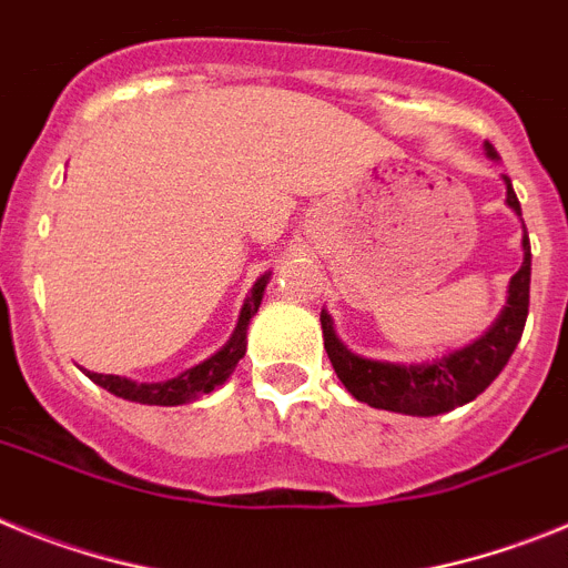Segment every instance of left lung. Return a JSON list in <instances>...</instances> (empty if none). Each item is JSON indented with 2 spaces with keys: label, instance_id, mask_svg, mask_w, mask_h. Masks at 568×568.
I'll return each mask as SVG.
<instances>
[{
  "label": "left lung",
  "instance_id": "left-lung-1",
  "mask_svg": "<svg viewBox=\"0 0 568 568\" xmlns=\"http://www.w3.org/2000/svg\"><path fill=\"white\" fill-rule=\"evenodd\" d=\"M486 155L498 162L489 142L484 144ZM506 204L520 215V202L511 190L509 175H504ZM524 264L509 281L506 290V307L491 321L480 338L471 344L453 349L433 361L420 364H395V361L364 358L353 353L344 341L338 338L333 327V315L321 310V329H324V349L333 361L335 375L346 386V393L361 404H369L375 409H389L400 415H418V418H433V415L453 413L458 406L478 398L491 381L498 378L506 361L511 358L520 335H524L526 315H529V281H531V250L529 235L524 227Z\"/></svg>",
  "mask_w": 568,
  "mask_h": 568
}]
</instances>
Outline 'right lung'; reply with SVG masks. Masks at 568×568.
Instances as JSON below:
<instances>
[{
    "mask_svg": "<svg viewBox=\"0 0 568 568\" xmlns=\"http://www.w3.org/2000/svg\"><path fill=\"white\" fill-rule=\"evenodd\" d=\"M270 275L273 273H264L261 278H255L253 290L250 295L244 298V307L239 313V324H235L233 335H230L227 344L213 353L210 358H204L202 364L190 366L184 373H179L175 378L168 381H133V378H124V375H102V373H88V378L93 384H99L102 389L113 393L115 398H124V400H135V404H148V406H179V404H193L199 400L202 395L213 393L215 386H222L224 381L233 375L235 364L244 358L247 353V327H250V318L258 313L261 307V298H264V290L270 284Z\"/></svg>",
    "mask_w": 568,
    "mask_h": 568,
    "instance_id": "1",
    "label": "right lung"
}]
</instances>
